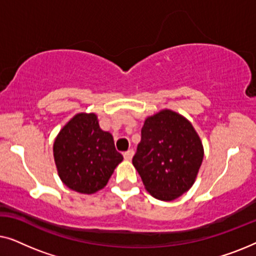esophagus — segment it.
<instances>
[{
    "label": "esophagus",
    "instance_id": "esophagus-1",
    "mask_svg": "<svg viewBox=\"0 0 256 256\" xmlns=\"http://www.w3.org/2000/svg\"><path fill=\"white\" fill-rule=\"evenodd\" d=\"M132 156H134V150H132V149H129L128 152H126L124 154V160H130L132 158Z\"/></svg>",
    "mask_w": 256,
    "mask_h": 256
}]
</instances>
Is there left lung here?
I'll list each match as a JSON object with an SVG mask.
<instances>
[{
	"mask_svg": "<svg viewBox=\"0 0 256 256\" xmlns=\"http://www.w3.org/2000/svg\"><path fill=\"white\" fill-rule=\"evenodd\" d=\"M204 150L192 124L172 110L146 120L132 164L149 194L170 202L192 186Z\"/></svg>",
	"mask_w": 256,
	"mask_h": 256,
	"instance_id": "left-lung-1",
	"label": "left lung"
}]
</instances>
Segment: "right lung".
<instances>
[{
	"instance_id": "1",
	"label": "right lung",
	"mask_w": 256,
	"mask_h": 256,
	"mask_svg": "<svg viewBox=\"0 0 256 256\" xmlns=\"http://www.w3.org/2000/svg\"><path fill=\"white\" fill-rule=\"evenodd\" d=\"M56 166L66 186L94 194L106 186L124 156L110 132L101 130L96 114H76L62 129L54 144Z\"/></svg>"
}]
</instances>
